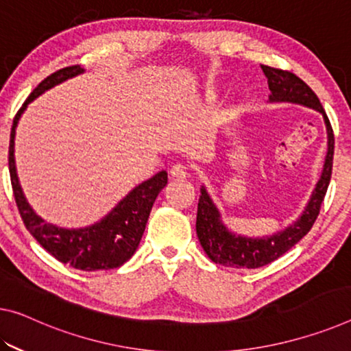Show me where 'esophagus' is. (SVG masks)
Masks as SVG:
<instances>
[{"mask_svg": "<svg viewBox=\"0 0 351 351\" xmlns=\"http://www.w3.org/2000/svg\"><path fill=\"white\" fill-rule=\"evenodd\" d=\"M169 174H171L172 179H185V177L188 176L186 166L177 163V165L172 166L171 171H169Z\"/></svg>", "mask_w": 351, "mask_h": 351, "instance_id": "esophagus-1", "label": "esophagus"}]
</instances>
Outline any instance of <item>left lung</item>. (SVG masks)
<instances>
[{"label":"left lung","mask_w":351,"mask_h":351,"mask_svg":"<svg viewBox=\"0 0 351 351\" xmlns=\"http://www.w3.org/2000/svg\"><path fill=\"white\" fill-rule=\"evenodd\" d=\"M268 80V104H292L311 108L320 112L326 128V155L319 182L307 201L306 207L298 218L287 228L263 237L243 235L234 232L224 223L221 210L210 196L206 185L201 186V196L197 204L196 234L201 246L210 257V261L232 268H258L265 267L278 257L285 254L298 243L311 230L312 224L319 217L320 206L325 197L331 180L332 157H334V134L326 112L323 110L319 97L309 86L296 75L285 70L261 66Z\"/></svg>","instance_id":"1"}]
</instances>
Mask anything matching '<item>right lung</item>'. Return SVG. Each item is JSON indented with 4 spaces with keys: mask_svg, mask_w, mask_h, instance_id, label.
Segmentation results:
<instances>
[{
    "mask_svg": "<svg viewBox=\"0 0 351 351\" xmlns=\"http://www.w3.org/2000/svg\"><path fill=\"white\" fill-rule=\"evenodd\" d=\"M84 72L86 70L82 66L61 69L47 77L29 94L15 116L10 130L9 172L15 202L29 234L59 262L83 271H97V269L119 268L136 252L155 199L168 183V172L160 171L149 180L139 183L104 218L84 228H61L58 224L47 223L34 212L20 185L17 166H15V133H17L15 130L21 114L32 100Z\"/></svg>",
    "mask_w": 351,
    "mask_h": 351,
    "instance_id": "1",
    "label": "right lung"
}]
</instances>
